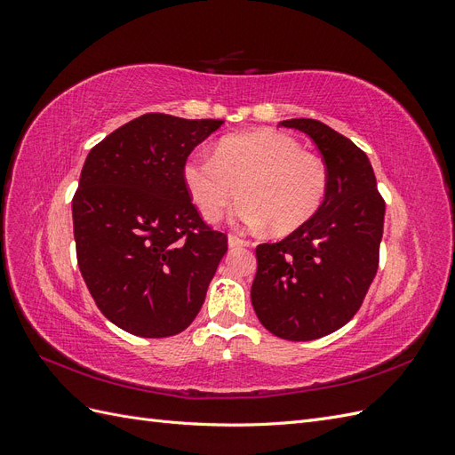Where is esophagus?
<instances>
[{
    "instance_id": "1",
    "label": "esophagus",
    "mask_w": 455,
    "mask_h": 455,
    "mask_svg": "<svg viewBox=\"0 0 455 455\" xmlns=\"http://www.w3.org/2000/svg\"><path fill=\"white\" fill-rule=\"evenodd\" d=\"M229 246L231 249H243V246H249V241L239 235H229Z\"/></svg>"
}]
</instances>
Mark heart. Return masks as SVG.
Listing matches in <instances>:
<instances>
[{
	"label": "heart",
	"mask_w": 455,
	"mask_h": 455,
	"mask_svg": "<svg viewBox=\"0 0 455 455\" xmlns=\"http://www.w3.org/2000/svg\"><path fill=\"white\" fill-rule=\"evenodd\" d=\"M184 180L211 222L237 201L241 188L239 218L252 228L267 224L275 235L304 228L328 194L326 164L273 129L228 136L214 156L194 154L184 164Z\"/></svg>",
	"instance_id": "obj_1"
}]
</instances>
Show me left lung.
Returning <instances> with one entry per match:
<instances>
[{
    "mask_svg": "<svg viewBox=\"0 0 455 455\" xmlns=\"http://www.w3.org/2000/svg\"><path fill=\"white\" fill-rule=\"evenodd\" d=\"M306 132L328 171V194L309 222L256 246L251 299L271 334L309 341L336 332L361 309L379 266L385 201L361 148L316 119H286Z\"/></svg>",
    "mask_w": 455,
    "mask_h": 455,
    "instance_id": "obj_1",
    "label": "left lung"
}]
</instances>
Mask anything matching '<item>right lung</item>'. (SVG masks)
Instances as JSON below:
<instances>
[{
  "mask_svg": "<svg viewBox=\"0 0 455 455\" xmlns=\"http://www.w3.org/2000/svg\"><path fill=\"white\" fill-rule=\"evenodd\" d=\"M222 123L146 114L89 151L72 199L77 266L96 307L125 332L180 334L228 252L184 180L189 154Z\"/></svg>",
  "mask_w": 455,
  "mask_h": 455,
  "instance_id": "1",
  "label": "right lung"
}]
</instances>
